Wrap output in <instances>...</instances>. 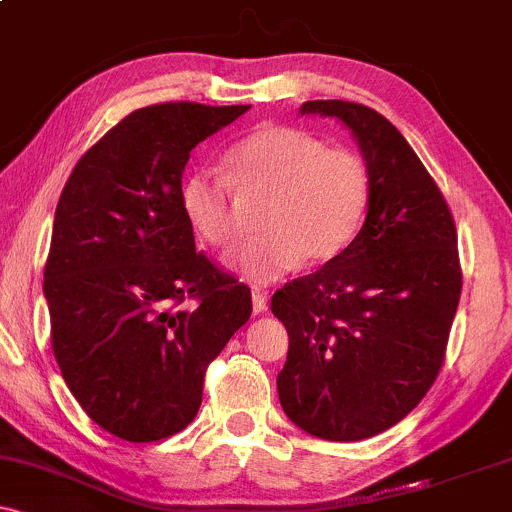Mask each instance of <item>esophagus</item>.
<instances>
[{"label":"esophagus","mask_w":512,"mask_h":512,"mask_svg":"<svg viewBox=\"0 0 512 512\" xmlns=\"http://www.w3.org/2000/svg\"><path fill=\"white\" fill-rule=\"evenodd\" d=\"M267 293L262 291H252V313L255 315H262L264 310H267Z\"/></svg>","instance_id":"1"}]
</instances>
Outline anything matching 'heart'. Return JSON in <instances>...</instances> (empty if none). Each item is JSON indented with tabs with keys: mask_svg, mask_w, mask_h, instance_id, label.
Listing matches in <instances>:
<instances>
[{
	"mask_svg": "<svg viewBox=\"0 0 512 512\" xmlns=\"http://www.w3.org/2000/svg\"><path fill=\"white\" fill-rule=\"evenodd\" d=\"M223 170L240 195H267L260 214V226L267 233L245 243L228 260V269L252 286L272 284L303 260H332L354 240L366 219V163L346 149H325L303 129H255L228 149ZM178 202L199 240L214 248H228L236 240V216L219 178L185 175Z\"/></svg>",
	"mask_w": 512,
	"mask_h": 512,
	"instance_id": "1",
	"label": "heart"
}]
</instances>
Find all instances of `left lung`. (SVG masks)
Listing matches in <instances>:
<instances>
[{"instance_id": "8db88e82", "label": "left lung", "mask_w": 512, "mask_h": 512, "mask_svg": "<svg viewBox=\"0 0 512 512\" xmlns=\"http://www.w3.org/2000/svg\"><path fill=\"white\" fill-rule=\"evenodd\" d=\"M298 115L349 129L370 204L337 257L272 296L289 332L276 390L305 433L351 443L402 421L436 380L460 303L457 233L438 185L390 120L346 101H305Z\"/></svg>"}]
</instances>
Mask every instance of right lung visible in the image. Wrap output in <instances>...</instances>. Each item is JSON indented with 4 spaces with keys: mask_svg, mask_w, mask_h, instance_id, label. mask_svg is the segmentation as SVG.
<instances>
[{
    "mask_svg": "<svg viewBox=\"0 0 512 512\" xmlns=\"http://www.w3.org/2000/svg\"><path fill=\"white\" fill-rule=\"evenodd\" d=\"M248 110H134L79 158L57 202L43 284L52 351L86 414L129 443L195 419L204 370L250 320V289L199 255L178 202L190 151ZM187 297L195 309L179 308Z\"/></svg>",
    "mask_w": 512,
    "mask_h": 512,
    "instance_id": "add662e5",
    "label": "right lung"
}]
</instances>
